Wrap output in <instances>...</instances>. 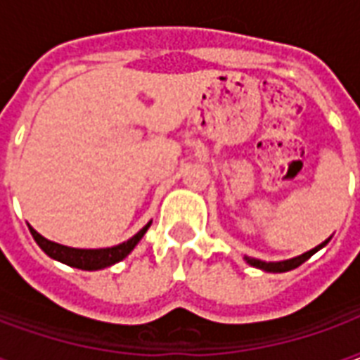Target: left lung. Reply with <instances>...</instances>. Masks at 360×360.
I'll list each match as a JSON object with an SVG mask.
<instances>
[{
    "instance_id": "1",
    "label": "left lung",
    "mask_w": 360,
    "mask_h": 360,
    "mask_svg": "<svg viewBox=\"0 0 360 360\" xmlns=\"http://www.w3.org/2000/svg\"><path fill=\"white\" fill-rule=\"evenodd\" d=\"M332 239V237H330ZM330 239H326L324 243H320L318 247H314V249L307 250V252H302V255H299V257H293L289 258V260H278V262H264V260H258V258H250V257H243L245 258V262L250 266H255V268H258V270L262 271H271V274H283V271H289V270H295V268H299V266L302 264V262H307L314 252H318L320 249H324L326 245L330 243Z\"/></svg>"
}]
</instances>
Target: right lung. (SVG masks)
<instances>
[{"label":"right lung","instance_id":"obj_1","mask_svg":"<svg viewBox=\"0 0 360 360\" xmlns=\"http://www.w3.org/2000/svg\"><path fill=\"white\" fill-rule=\"evenodd\" d=\"M152 226V221H148L146 226L142 227L141 231L136 235H133L129 241L121 243V245H115V247H105V249H73V247H65V245H59V243H53L50 239H46L42 235L36 231L34 227L28 226L30 233L34 237V241L38 243V247L48 255L53 260L58 262H63V264L71 266V268H79V270H103L108 266H113L121 262L123 258H127L133 249L139 245L144 233L148 231V227Z\"/></svg>","mask_w":360,"mask_h":360}]
</instances>
